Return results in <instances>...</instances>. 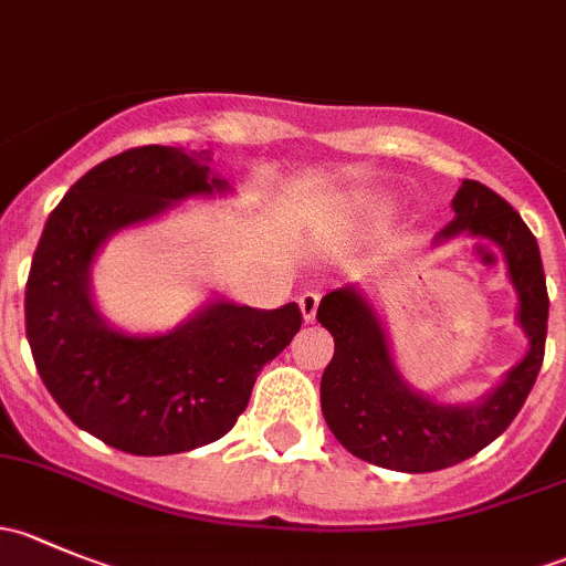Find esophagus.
Returning a JSON list of instances; mask_svg holds the SVG:
<instances>
[{
	"label": "esophagus",
	"mask_w": 566,
	"mask_h": 566,
	"mask_svg": "<svg viewBox=\"0 0 566 566\" xmlns=\"http://www.w3.org/2000/svg\"><path fill=\"white\" fill-rule=\"evenodd\" d=\"M298 306H301V315H304L306 323H312L317 315V306H319V293H304L298 298Z\"/></svg>",
	"instance_id": "obj_1"
}]
</instances>
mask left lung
I'll use <instances>...</instances> for the list:
<instances>
[{
  "label": "left lung",
  "instance_id": "1",
  "mask_svg": "<svg viewBox=\"0 0 566 566\" xmlns=\"http://www.w3.org/2000/svg\"><path fill=\"white\" fill-rule=\"evenodd\" d=\"M454 219L438 235L458 232L504 249L521 298L528 353L493 394L476 405H443L410 391L391 361L380 319L356 290H334L319 301V325L334 336V358L319 380V405L336 441L356 458L405 473H427L482 452L521 413L545 358L547 287L536 238L504 197L479 180H462Z\"/></svg>",
  "mask_w": 566,
  "mask_h": 566
}]
</instances>
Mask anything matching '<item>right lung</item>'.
<instances>
[{
    "label": "right lung",
    "instance_id": "obj_1",
    "mask_svg": "<svg viewBox=\"0 0 566 566\" xmlns=\"http://www.w3.org/2000/svg\"><path fill=\"white\" fill-rule=\"evenodd\" d=\"M208 150L145 145L106 158L51 210L27 279V339L67 419L119 452L158 458L219 441L254 380L298 334V304H219L167 336L108 328L90 298V265L112 232L193 193L224 191Z\"/></svg>",
    "mask_w": 566,
    "mask_h": 566
}]
</instances>
